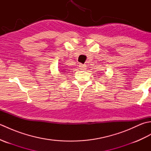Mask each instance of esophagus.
<instances>
[{
    "mask_svg": "<svg viewBox=\"0 0 151 151\" xmlns=\"http://www.w3.org/2000/svg\"><path fill=\"white\" fill-rule=\"evenodd\" d=\"M79 67L81 70H86V65H83V64H80Z\"/></svg>",
    "mask_w": 151,
    "mask_h": 151,
    "instance_id": "1",
    "label": "esophagus"
}]
</instances>
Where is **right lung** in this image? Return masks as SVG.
Wrapping results in <instances>:
<instances>
[{
	"instance_id": "right-lung-1",
	"label": "right lung",
	"mask_w": 151,
	"mask_h": 151,
	"mask_svg": "<svg viewBox=\"0 0 151 151\" xmlns=\"http://www.w3.org/2000/svg\"><path fill=\"white\" fill-rule=\"evenodd\" d=\"M67 69H63V70H62V71H61V72H62V73H62V74H64L63 73H66L65 72V70H66Z\"/></svg>"
}]
</instances>
